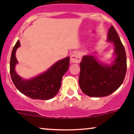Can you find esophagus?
<instances>
[{
  "label": "esophagus",
  "mask_w": 134,
  "mask_h": 134,
  "mask_svg": "<svg viewBox=\"0 0 134 134\" xmlns=\"http://www.w3.org/2000/svg\"><path fill=\"white\" fill-rule=\"evenodd\" d=\"M81 60V56L79 53H74L70 56V61L72 63H79Z\"/></svg>",
  "instance_id": "34e87169"
}]
</instances>
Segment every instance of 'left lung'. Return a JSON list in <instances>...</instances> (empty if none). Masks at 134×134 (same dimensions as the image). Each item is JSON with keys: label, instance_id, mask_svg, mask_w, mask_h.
Masks as SVG:
<instances>
[{"label": "left lung", "instance_id": "1", "mask_svg": "<svg viewBox=\"0 0 134 134\" xmlns=\"http://www.w3.org/2000/svg\"><path fill=\"white\" fill-rule=\"evenodd\" d=\"M108 41L114 43L116 55L111 66L103 65L91 55L84 56L80 63L79 86L87 96L103 97L111 94L125 79L127 72L125 50L113 26L109 29Z\"/></svg>", "mask_w": 134, "mask_h": 134}]
</instances>
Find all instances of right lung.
Listing matches in <instances>:
<instances>
[{"mask_svg":"<svg viewBox=\"0 0 134 134\" xmlns=\"http://www.w3.org/2000/svg\"><path fill=\"white\" fill-rule=\"evenodd\" d=\"M19 46V40H18L13 48L10 60V74L15 86L21 93L32 99L47 100L53 98L60 88L62 77L69 69L70 57L58 61L47 72L36 77L24 80L14 70L18 63L15 53Z\"/></svg>","mask_w":134,"mask_h":134,"instance_id":"obj_1","label":"right lung"}]
</instances>
